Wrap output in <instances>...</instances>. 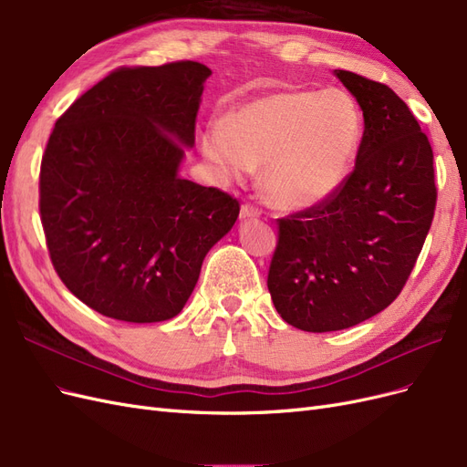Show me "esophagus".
I'll return each instance as SVG.
<instances>
[{
  "label": "esophagus",
  "instance_id": "obj_1",
  "mask_svg": "<svg viewBox=\"0 0 467 467\" xmlns=\"http://www.w3.org/2000/svg\"><path fill=\"white\" fill-rule=\"evenodd\" d=\"M261 216V210L253 204H244L242 206V218L244 220H251V218H259Z\"/></svg>",
  "mask_w": 467,
  "mask_h": 467
}]
</instances>
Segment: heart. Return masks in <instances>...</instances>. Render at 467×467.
Returning <instances> with one entry per match:
<instances>
[{
    "instance_id": "b5f03b06",
    "label": "heart",
    "mask_w": 467,
    "mask_h": 467,
    "mask_svg": "<svg viewBox=\"0 0 467 467\" xmlns=\"http://www.w3.org/2000/svg\"><path fill=\"white\" fill-rule=\"evenodd\" d=\"M362 136V112L345 91H275L210 122L202 153L225 179H242L263 165L275 204L309 210L345 185Z\"/></svg>"
}]
</instances>
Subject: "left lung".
I'll return each instance as SVG.
<instances>
[{
	"label": "left lung",
	"instance_id": "8db88e82",
	"mask_svg": "<svg viewBox=\"0 0 467 467\" xmlns=\"http://www.w3.org/2000/svg\"><path fill=\"white\" fill-rule=\"evenodd\" d=\"M335 76L364 117L355 169L327 202L278 218L266 278L280 317L312 333L352 327L398 298L436 208L432 148L413 112L384 83Z\"/></svg>",
	"mask_w": 467,
	"mask_h": 467
}]
</instances>
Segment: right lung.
<instances>
[{"label":"right lung","mask_w":467,"mask_h":467,"mask_svg":"<svg viewBox=\"0 0 467 467\" xmlns=\"http://www.w3.org/2000/svg\"><path fill=\"white\" fill-rule=\"evenodd\" d=\"M210 74L192 60L119 67L56 120L40 163L42 230L66 288L101 316L175 317L239 216L228 192L179 177Z\"/></svg>","instance_id":"obj_1"}]
</instances>
